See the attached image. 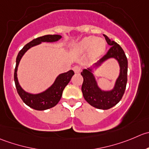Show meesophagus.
Instances as JSON below:
<instances>
[{
    "instance_id": "34e87169",
    "label": "esophagus",
    "mask_w": 149,
    "mask_h": 149,
    "mask_svg": "<svg viewBox=\"0 0 149 149\" xmlns=\"http://www.w3.org/2000/svg\"><path fill=\"white\" fill-rule=\"evenodd\" d=\"M73 70L75 73H79L81 71V67L79 66H75L73 68Z\"/></svg>"
}]
</instances>
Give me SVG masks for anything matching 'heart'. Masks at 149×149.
<instances>
[{
    "instance_id": "obj_1",
    "label": "heart",
    "mask_w": 149,
    "mask_h": 149,
    "mask_svg": "<svg viewBox=\"0 0 149 149\" xmlns=\"http://www.w3.org/2000/svg\"><path fill=\"white\" fill-rule=\"evenodd\" d=\"M106 44L103 40L96 39L94 37L85 38L77 45L78 51L84 52L91 49V54L93 56H98L104 51Z\"/></svg>"
}]
</instances>
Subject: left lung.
I'll return each instance as SVG.
<instances>
[{
    "label": "left lung",
    "mask_w": 149,
    "mask_h": 149,
    "mask_svg": "<svg viewBox=\"0 0 149 149\" xmlns=\"http://www.w3.org/2000/svg\"><path fill=\"white\" fill-rule=\"evenodd\" d=\"M104 36L111 47L107 54L96 64V66L109 58H115L118 61L120 66V74L114 89L110 91H101L97 85L96 81L91 72V69L83 70L81 75L83 77L82 92L85 101L92 107L107 110L118 104L124 95L127 82V59L124 51L119 44L111 40L106 35Z\"/></svg>",
    "instance_id": "8db88e82"
}]
</instances>
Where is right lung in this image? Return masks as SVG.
<instances>
[{"mask_svg": "<svg viewBox=\"0 0 149 149\" xmlns=\"http://www.w3.org/2000/svg\"><path fill=\"white\" fill-rule=\"evenodd\" d=\"M61 35H47L39 37L26 44L17 55V60H16V67L14 70V82H15L16 88L20 98L24 101V104L33 109L43 111L55 107L61 99L63 91L68 85L70 79L74 74V72L72 70H70L67 72L59 74L52 86L50 87L47 91L41 93L34 95L25 92L19 84L17 74L19 63L24 53L31 47L38 45L41 43V42H55L61 39Z\"/></svg>", "mask_w": 149, "mask_h": 149, "instance_id": "add662e5", "label": "right lung"}]
</instances>
